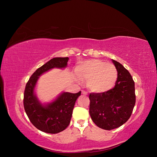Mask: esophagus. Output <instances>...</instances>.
<instances>
[{"mask_svg": "<svg viewBox=\"0 0 157 157\" xmlns=\"http://www.w3.org/2000/svg\"><path fill=\"white\" fill-rule=\"evenodd\" d=\"M82 94L84 95V96H86V95L88 94V93L86 91H84V90H82Z\"/></svg>", "mask_w": 157, "mask_h": 157, "instance_id": "34e87169", "label": "esophagus"}]
</instances>
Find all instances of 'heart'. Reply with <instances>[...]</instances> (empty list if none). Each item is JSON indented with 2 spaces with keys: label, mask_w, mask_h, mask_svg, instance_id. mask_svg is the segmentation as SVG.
<instances>
[{
  "label": "heart",
  "mask_w": 157,
  "mask_h": 157,
  "mask_svg": "<svg viewBox=\"0 0 157 157\" xmlns=\"http://www.w3.org/2000/svg\"><path fill=\"white\" fill-rule=\"evenodd\" d=\"M77 73L82 79L88 80L92 91L103 93L109 91L117 81L118 72L115 65L98 59L89 60L77 68Z\"/></svg>",
  "instance_id": "1"
}]
</instances>
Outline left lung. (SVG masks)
<instances>
[{
  "instance_id": "left-lung-1",
  "label": "left lung",
  "mask_w": 157,
  "mask_h": 157,
  "mask_svg": "<svg viewBox=\"0 0 157 157\" xmlns=\"http://www.w3.org/2000/svg\"><path fill=\"white\" fill-rule=\"evenodd\" d=\"M118 72L115 85L109 91L90 93L89 113L98 127L111 130L129 119L136 103L135 84L131 75L122 64L112 59Z\"/></svg>"
}]
</instances>
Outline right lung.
<instances>
[{
    "instance_id": "add662e5",
    "label": "right lung",
    "mask_w": 157,
    "mask_h": 157,
    "mask_svg": "<svg viewBox=\"0 0 157 157\" xmlns=\"http://www.w3.org/2000/svg\"><path fill=\"white\" fill-rule=\"evenodd\" d=\"M69 58H54L37 69L26 84L23 94V106L29 121L37 129L48 134H57L67 128L72 117L75 103L81 92H63L50 104L42 105L34 94L39 76L52 68H64Z\"/></svg>"
}]
</instances>
